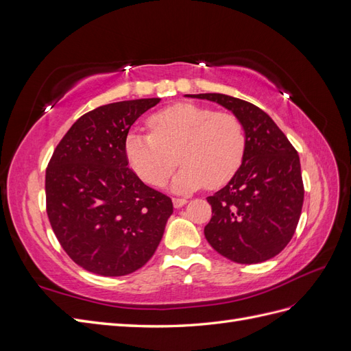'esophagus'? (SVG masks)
<instances>
[{"mask_svg":"<svg viewBox=\"0 0 351 351\" xmlns=\"http://www.w3.org/2000/svg\"><path fill=\"white\" fill-rule=\"evenodd\" d=\"M173 204H174V208H182L187 204V199L184 197H174L173 199Z\"/></svg>","mask_w":351,"mask_h":351,"instance_id":"esophagus-1","label":"esophagus"}]
</instances>
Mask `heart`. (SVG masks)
Instances as JSON below:
<instances>
[{
	"mask_svg": "<svg viewBox=\"0 0 351 351\" xmlns=\"http://www.w3.org/2000/svg\"><path fill=\"white\" fill-rule=\"evenodd\" d=\"M147 124L151 133L133 130L124 143L127 161L147 184L162 186L177 155L183 167L171 187L178 193L226 184L243 162L246 130L234 114L182 102L155 112Z\"/></svg>",
	"mask_w": 351,
	"mask_h": 351,
	"instance_id": "b5f03b06",
	"label": "heart"
}]
</instances>
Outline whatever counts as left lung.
Returning <instances> with one entry per match:
<instances>
[{
  "instance_id": "obj_1",
  "label": "left lung",
  "mask_w": 351,
  "mask_h": 351,
  "mask_svg": "<svg viewBox=\"0 0 351 351\" xmlns=\"http://www.w3.org/2000/svg\"><path fill=\"white\" fill-rule=\"evenodd\" d=\"M217 102L246 130V152L226 187L209 196L208 243L237 263H259L290 243L299 224L304 187L299 154L271 117L247 101L222 93L186 95Z\"/></svg>"
}]
</instances>
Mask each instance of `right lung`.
I'll list each match as a JSON object with an SVG mask.
<instances>
[{"instance_id":"1","label":"right lung","mask_w":351,"mask_h":351,"mask_svg":"<svg viewBox=\"0 0 351 351\" xmlns=\"http://www.w3.org/2000/svg\"><path fill=\"white\" fill-rule=\"evenodd\" d=\"M159 98L114 102L74 123L45 174L47 214L61 247L79 267L121 277L152 258L173 202L129 168L125 137Z\"/></svg>"}]
</instances>
